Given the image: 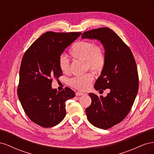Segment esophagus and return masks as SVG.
<instances>
[{
  "label": "esophagus",
  "instance_id": "1",
  "mask_svg": "<svg viewBox=\"0 0 154 154\" xmlns=\"http://www.w3.org/2000/svg\"><path fill=\"white\" fill-rule=\"evenodd\" d=\"M83 94H84V93L81 92H76V95L77 96H82V95H83Z\"/></svg>",
  "mask_w": 154,
  "mask_h": 154
}]
</instances>
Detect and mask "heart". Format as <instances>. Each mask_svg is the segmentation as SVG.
<instances>
[{
    "mask_svg": "<svg viewBox=\"0 0 154 154\" xmlns=\"http://www.w3.org/2000/svg\"><path fill=\"white\" fill-rule=\"evenodd\" d=\"M69 53L72 58L84 61L86 68L94 72H101L105 67L106 58L103 48L101 45H95L92 42L78 41L70 48ZM58 65L63 72H69L70 63L63 54L60 57ZM93 80L94 76L91 73H87L83 76L72 78L69 80V83L76 89L85 91L90 87Z\"/></svg>",
    "mask_w": 154,
    "mask_h": 154,
    "instance_id": "obj_1",
    "label": "heart"
}]
</instances>
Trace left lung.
I'll return each instance as SVG.
<instances>
[{
	"instance_id": "1",
	"label": "left lung",
	"mask_w": 154,
	"mask_h": 154,
	"mask_svg": "<svg viewBox=\"0 0 154 154\" xmlns=\"http://www.w3.org/2000/svg\"><path fill=\"white\" fill-rule=\"evenodd\" d=\"M82 38L100 40L105 49V65L94 88L110 92L106 97L89 93L92 103L85 112L92 125L106 130L122 122L132 109L139 88L136 63L128 46L108 27L87 31Z\"/></svg>"
}]
</instances>
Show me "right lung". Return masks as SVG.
I'll return each instance as SVG.
<instances>
[{"mask_svg":"<svg viewBox=\"0 0 154 154\" xmlns=\"http://www.w3.org/2000/svg\"><path fill=\"white\" fill-rule=\"evenodd\" d=\"M80 32H46L36 39L22 58L17 93L23 109L32 122L44 128L60 123L66 115V102L75 93L69 87L53 88V79L62 75L59 58Z\"/></svg>","mask_w":154,"mask_h":154,"instance_id":"obj_1","label":"right lung"}]
</instances>
